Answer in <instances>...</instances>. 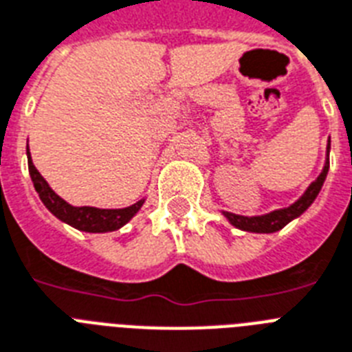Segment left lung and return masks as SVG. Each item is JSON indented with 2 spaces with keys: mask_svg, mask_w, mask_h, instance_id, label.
Listing matches in <instances>:
<instances>
[{
  "mask_svg": "<svg viewBox=\"0 0 352 352\" xmlns=\"http://www.w3.org/2000/svg\"><path fill=\"white\" fill-rule=\"evenodd\" d=\"M329 145H327V156H329ZM329 170V158L325 162V167H323L322 174H320L318 178L314 179L313 184L309 185V189L305 190L302 198L298 199L296 204H292L291 207L287 209H280V210H272L269 214L263 216H238V214H230V212H225L227 216V220L230 223L238 227L241 230H249V232H276L282 227L289 223L291 220L298 218V216L302 214L303 210H307V207L314 201V198L318 196L320 189H322L323 182H325V176H327Z\"/></svg>",
  "mask_w": 352,
  "mask_h": 352,
  "instance_id": "1",
  "label": "left lung"
}]
</instances>
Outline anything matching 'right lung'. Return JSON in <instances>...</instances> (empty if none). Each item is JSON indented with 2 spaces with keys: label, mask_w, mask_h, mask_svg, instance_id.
I'll return each mask as SVG.
<instances>
[{
  "label": "right lung",
  "mask_w": 352,
  "mask_h": 352,
  "mask_svg": "<svg viewBox=\"0 0 352 352\" xmlns=\"http://www.w3.org/2000/svg\"><path fill=\"white\" fill-rule=\"evenodd\" d=\"M29 156V173L34 182V189L38 190L39 198L45 204V207L65 223L72 225L76 229L85 230V232H109V230L120 229L122 225L127 223L132 216L136 214L142 201L125 207V209H96V207H72L65 199H61L54 190L50 189L49 184L45 182L43 176L38 173V168L34 167L30 153Z\"/></svg>",
  "instance_id": "right-lung-1"
}]
</instances>
